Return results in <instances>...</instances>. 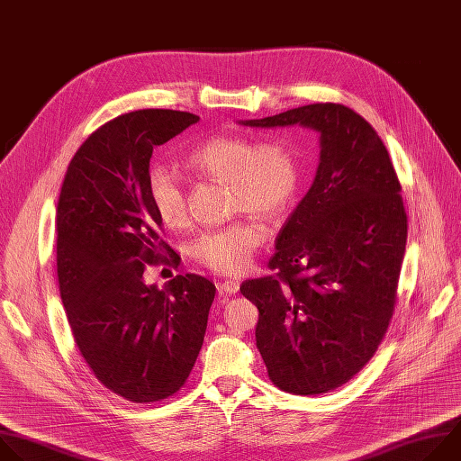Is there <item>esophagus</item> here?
<instances>
[{
    "instance_id": "esophagus-1",
    "label": "esophagus",
    "mask_w": 461,
    "mask_h": 461,
    "mask_svg": "<svg viewBox=\"0 0 461 461\" xmlns=\"http://www.w3.org/2000/svg\"><path fill=\"white\" fill-rule=\"evenodd\" d=\"M240 291V282L236 280H225L223 284H218V293L220 294H236Z\"/></svg>"
}]
</instances>
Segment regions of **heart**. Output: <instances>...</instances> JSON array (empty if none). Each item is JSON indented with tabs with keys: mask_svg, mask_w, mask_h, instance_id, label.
Masks as SVG:
<instances>
[{
	"mask_svg": "<svg viewBox=\"0 0 461 461\" xmlns=\"http://www.w3.org/2000/svg\"><path fill=\"white\" fill-rule=\"evenodd\" d=\"M187 163L202 176L229 183L234 211H249L270 221L289 211L302 181L298 154L282 140L256 143L247 136H216L193 149ZM149 196L167 227L187 225V193L174 170L163 165L150 168ZM263 240L265 229L258 221L240 220L200 234L191 254L216 272L240 274L250 265Z\"/></svg>",
	"mask_w": 461,
	"mask_h": 461,
	"instance_id": "obj_1",
	"label": "heart"
}]
</instances>
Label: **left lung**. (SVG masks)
<instances>
[{
  "label": "left lung",
  "mask_w": 461,
  "mask_h": 461,
  "mask_svg": "<svg viewBox=\"0 0 461 461\" xmlns=\"http://www.w3.org/2000/svg\"><path fill=\"white\" fill-rule=\"evenodd\" d=\"M320 134L309 193L276 238V276L247 280L258 311L256 347L276 387L325 394L347 384L382 343L396 305L407 214L389 152L359 114L312 104L238 122Z\"/></svg>",
  "instance_id": "1"
}]
</instances>
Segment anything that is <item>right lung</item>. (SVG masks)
<instances>
[{
	"label": "right lung",
	"mask_w": 461,
	"mask_h": 461,
	"mask_svg": "<svg viewBox=\"0 0 461 461\" xmlns=\"http://www.w3.org/2000/svg\"><path fill=\"white\" fill-rule=\"evenodd\" d=\"M198 122L168 109L114 118L77 149L59 193L58 282L72 336L96 378L134 403L187 382L216 294L198 274L163 289L143 278L145 265L172 256L149 196L152 150Z\"/></svg>",
	"instance_id": "obj_1"
}]
</instances>
